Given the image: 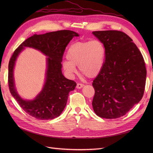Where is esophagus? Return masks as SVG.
Returning <instances> with one entry per match:
<instances>
[{
  "label": "esophagus",
  "mask_w": 153,
  "mask_h": 153,
  "mask_svg": "<svg viewBox=\"0 0 153 153\" xmlns=\"http://www.w3.org/2000/svg\"><path fill=\"white\" fill-rule=\"evenodd\" d=\"M84 84H80V83H77V86H76V87H77V89H81L82 87H84Z\"/></svg>",
  "instance_id": "34e87169"
}]
</instances>
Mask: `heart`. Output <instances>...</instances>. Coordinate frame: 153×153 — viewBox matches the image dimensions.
<instances>
[{
  "mask_svg": "<svg viewBox=\"0 0 153 153\" xmlns=\"http://www.w3.org/2000/svg\"><path fill=\"white\" fill-rule=\"evenodd\" d=\"M106 51L103 44L99 40L81 41L72 44L67 51V59L62 66L69 76L79 71L90 79L97 77L102 71L105 59Z\"/></svg>",
  "mask_w": 153,
  "mask_h": 153,
  "instance_id": "b5f03b06",
  "label": "heart"
}]
</instances>
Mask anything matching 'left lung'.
<instances>
[{
    "label": "left lung",
    "instance_id": "obj_1",
    "mask_svg": "<svg viewBox=\"0 0 153 153\" xmlns=\"http://www.w3.org/2000/svg\"><path fill=\"white\" fill-rule=\"evenodd\" d=\"M92 33L106 51L102 71L92 83L94 111L101 118L121 117L143 97L146 78L145 63L138 47L123 32L106 30Z\"/></svg>",
    "mask_w": 153,
    "mask_h": 153
}]
</instances>
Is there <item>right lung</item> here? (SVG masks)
<instances>
[{"instance_id": "right-lung-1", "label": "right lung", "mask_w": 153, "mask_h": 153, "mask_svg": "<svg viewBox=\"0 0 153 153\" xmlns=\"http://www.w3.org/2000/svg\"><path fill=\"white\" fill-rule=\"evenodd\" d=\"M74 36H79V34L71 30L35 34L27 38L13 52L9 63V90L19 105L30 116L39 120L53 119L59 117L65 108L69 93L74 90L76 83L63 76L61 62L66 47ZM25 47L39 50L48 57L45 82L42 91L33 100H23L14 87L15 61Z\"/></svg>"}]
</instances>
